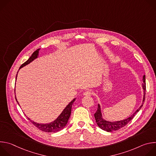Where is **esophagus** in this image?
<instances>
[{"instance_id":"1","label":"esophagus","mask_w":156,"mask_h":156,"mask_svg":"<svg viewBox=\"0 0 156 156\" xmlns=\"http://www.w3.org/2000/svg\"><path fill=\"white\" fill-rule=\"evenodd\" d=\"M92 95V93L90 91H86L83 93V96H91Z\"/></svg>"}]
</instances>
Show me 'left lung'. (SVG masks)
I'll return each instance as SVG.
<instances>
[{"label":"left lung","mask_w":156,"mask_h":156,"mask_svg":"<svg viewBox=\"0 0 156 156\" xmlns=\"http://www.w3.org/2000/svg\"><path fill=\"white\" fill-rule=\"evenodd\" d=\"M143 89L144 91V95H143V100L142 104L141 106L135 111V112L133 113V115H131L130 117L128 118L122 120H119V121H115V122H110V121H107L105 119L102 118V115L101 112V105L98 104V110L96 111V112L94 114V117L96 119V122L97 123V125L99 128H101L102 129L106 131L107 132H111L113 131H116L121 128H123L125 125H126L133 119L135 117L136 114L139 112V110L141 108L143 102H144L145 99V94H146V80H145V75L143 76Z\"/></svg>","instance_id":"8db88e82"}]
</instances>
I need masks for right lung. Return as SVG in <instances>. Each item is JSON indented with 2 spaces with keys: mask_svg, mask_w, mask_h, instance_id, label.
Returning <instances> with one entry per match:
<instances>
[{
  "mask_svg": "<svg viewBox=\"0 0 156 156\" xmlns=\"http://www.w3.org/2000/svg\"><path fill=\"white\" fill-rule=\"evenodd\" d=\"M39 50H40V49H38L35 52H34L33 53V54L31 55V56L28 58V60L20 66V69H21L22 67H23V66H26L27 65L29 64L31 62H33L34 59L37 58L39 56ZM16 77H17V75H16ZM15 99H16V102H18V104L19 105V103L17 101L16 96H15ZM75 99H76V98L73 99L65 107V108L63 109V110L62 111V112L59 115V116L54 121H53L52 122H50L49 123H45V124L39 123L35 122L34 121H32L28 117V119L31 121V122L35 126H36L37 128H39L41 131H45V132H50V133L58 132V131L62 130V129H63L65 128V126H66V125L67 124L68 120H69V119L70 117L71 112H72V105H73V102H75Z\"/></svg>",
  "mask_w": 156,
  "mask_h": 156,
  "instance_id": "add662e5",
  "label": "right lung"
}]
</instances>
